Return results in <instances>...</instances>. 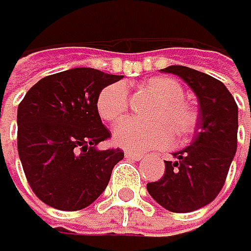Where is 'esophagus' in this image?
<instances>
[{
    "label": "esophagus",
    "mask_w": 251,
    "mask_h": 251,
    "mask_svg": "<svg viewBox=\"0 0 251 251\" xmlns=\"http://www.w3.org/2000/svg\"><path fill=\"white\" fill-rule=\"evenodd\" d=\"M124 155H126L127 158H132V160H141V158H143V155H141V154L133 152V151H126Z\"/></svg>",
    "instance_id": "obj_1"
}]
</instances>
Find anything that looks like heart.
I'll return each mask as SVG.
<instances>
[{"mask_svg": "<svg viewBox=\"0 0 251 251\" xmlns=\"http://www.w3.org/2000/svg\"><path fill=\"white\" fill-rule=\"evenodd\" d=\"M146 88L162 99L151 113L154 121L126 119L113 132L115 143L130 151H152L170 146L175 140L189 138L198 126V111L193 105L182 100L184 88L175 78L155 76ZM128 108V93L124 83H111L99 91L96 110L102 121L116 124Z\"/></svg>", "mask_w": 251, "mask_h": 251, "instance_id": "obj_1", "label": "heart"}]
</instances>
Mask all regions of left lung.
<instances>
[{
	"instance_id": "1",
	"label": "left lung",
	"mask_w": 251,
	"mask_h": 251,
	"mask_svg": "<svg viewBox=\"0 0 251 251\" xmlns=\"http://www.w3.org/2000/svg\"><path fill=\"white\" fill-rule=\"evenodd\" d=\"M163 72L179 75L200 100V118L190 146L165 162V175L148 184V192L162 207L185 214L215 200L226 180L237 149V105L226 86L214 76L185 66Z\"/></svg>"
}]
</instances>
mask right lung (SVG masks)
<instances>
[{
  "label": "right lung",
  "instance_id": "add662e5",
  "mask_svg": "<svg viewBox=\"0 0 251 251\" xmlns=\"http://www.w3.org/2000/svg\"><path fill=\"white\" fill-rule=\"evenodd\" d=\"M121 78L89 67L71 69L37 81L18 105V155L31 190L45 204L80 211L106 189L124 152L96 149L111 136L96 99Z\"/></svg>",
  "mask_w": 251,
  "mask_h": 251
}]
</instances>
